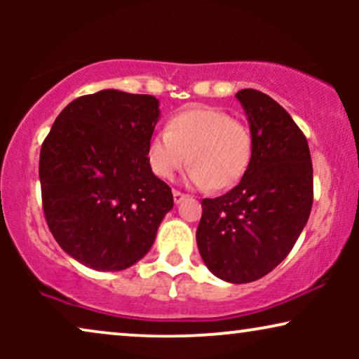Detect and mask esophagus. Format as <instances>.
I'll use <instances>...</instances> for the list:
<instances>
[{
	"label": "esophagus",
	"instance_id": "obj_1",
	"mask_svg": "<svg viewBox=\"0 0 359 359\" xmlns=\"http://www.w3.org/2000/svg\"><path fill=\"white\" fill-rule=\"evenodd\" d=\"M186 198H188V194L181 193V191H178V189H173V199H175L176 204H180L181 201H184Z\"/></svg>",
	"mask_w": 359,
	"mask_h": 359
}]
</instances>
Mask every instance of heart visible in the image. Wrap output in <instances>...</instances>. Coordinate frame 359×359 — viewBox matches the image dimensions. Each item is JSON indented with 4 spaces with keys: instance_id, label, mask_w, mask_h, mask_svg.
<instances>
[{
    "instance_id": "heart-1",
    "label": "heart",
    "mask_w": 359,
    "mask_h": 359,
    "mask_svg": "<svg viewBox=\"0 0 359 359\" xmlns=\"http://www.w3.org/2000/svg\"><path fill=\"white\" fill-rule=\"evenodd\" d=\"M253 155L250 126L217 107H189L175 114L166 130L151 135L147 161L161 180L191 165L188 181L198 188L229 189L247 173Z\"/></svg>"
}]
</instances>
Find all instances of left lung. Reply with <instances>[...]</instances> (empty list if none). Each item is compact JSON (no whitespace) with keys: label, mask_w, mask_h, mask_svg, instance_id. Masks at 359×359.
<instances>
[{"label":"left lung","mask_w":359,"mask_h":359,"mask_svg":"<svg viewBox=\"0 0 359 359\" xmlns=\"http://www.w3.org/2000/svg\"><path fill=\"white\" fill-rule=\"evenodd\" d=\"M253 155L247 173L229 193L203 199L196 230L205 266L227 283L266 276L291 252L313 201V171L306 135L273 97L240 90Z\"/></svg>","instance_id":"8db88e82"}]
</instances>
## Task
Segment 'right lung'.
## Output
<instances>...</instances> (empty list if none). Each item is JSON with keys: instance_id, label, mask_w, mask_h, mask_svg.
<instances>
[{"instance_id": "obj_1", "label": "right lung", "mask_w": 359, "mask_h": 359, "mask_svg": "<svg viewBox=\"0 0 359 359\" xmlns=\"http://www.w3.org/2000/svg\"><path fill=\"white\" fill-rule=\"evenodd\" d=\"M158 100L102 90L73 100L53 122L39 160L53 238L96 271H121L155 242L173 194L147 161Z\"/></svg>"}]
</instances>
